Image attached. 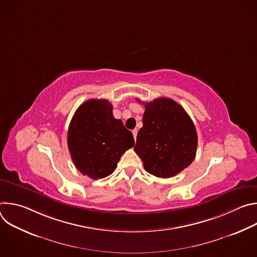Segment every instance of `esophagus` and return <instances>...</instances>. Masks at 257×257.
I'll return each mask as SVG.
<instances>
[{
  "instance_id": "34e87169",
  "label": "esophagus",
  "mask_w": 257,
  "mask_h": 257,
  "mask_svg": "<svg viewBox=\"0 0 257 257\" xmlns=\"http://www.w3.org/2000/svg\"><path fill=\"white\" fill-rule=\"evenodd\" d=\"M137 132H138V130H137V129H134V130H132V133H133V136H134V139H135V141H136V137H137Z\"/></svg>"
}]
</instances>
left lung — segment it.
I'll return each instance as SVG.
<instances>
[{
  "label": "left lung",
  "mask_w": 257,
  "mask_h": 257,
  "mask_svg": "<svg viewBox=\"0 0 257 257\" xmlns=\"http://www.w3.org/2000/svg\"><path fill=\"white\" fill-rule=\"evenodd\" d=\"M143 103V126L137 133L134 152L146 172L159 178L174 177L195 159V126L185 109L171 98Z\"/></svg>",
  "instance_id": "obj_1"
}]
</instances>
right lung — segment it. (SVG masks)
Returning <instances> with one entry per match:
<instances>
[{
  "mask_svg": "<svg viewBox=\"0 0 257 257\" xmlns=\"http://www.w3.org/2000/svg\"><path fill=\"white\" fill-rule=\"evenodd\" d=\"M67 141L75 167L95 180L111 175L135 143L131 131L113 116V105L106 99H88L77 108Z\"/></svg>",
  "mask_w": 257,
  "mask_h": 257,
  "instance_id": "add662e5",
  "label": "right lung"
}]
</instances>
